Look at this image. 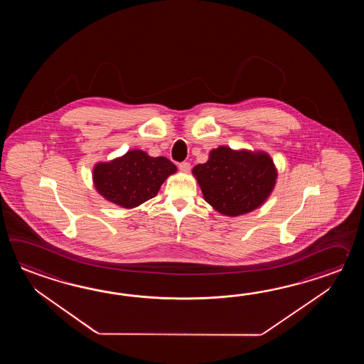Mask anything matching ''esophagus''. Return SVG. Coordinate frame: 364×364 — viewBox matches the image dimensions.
Masks as SVG:
<instances>
[{"instance_id":"obj_1","label":"esophagus","mask_w":364,"mask_h":364,"mask_svg":"<svg viewBox=\"0 0 364 364\" xmlns=\"http://www.w3.org/2000/svg\"><path fill=\"white\" fill-rule=\"evenodd\" d=\"M178 166L179 171H183V173H188V171H190V169H191V164L186 163V161L179 164Z\"/></svg>"}]
</instances>
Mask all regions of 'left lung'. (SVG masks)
I'll use <instances>...</instances> for the list:
<instances>
[{
	"label": "left lung",
	"instance_id": "1",
	"mask_svg": "<svg viewBox=\"0 0 364 364\" xmlns=\"http://www.w3.org/2000/svg\"><path fill=\"white\" fill-rule=\"evenodd\" d=\"M193 174L204 199L225 216H240L259 208L276 185L277 171L264 152L218 147Z\"/></svg>",
	"mask_w": 364,
	"mask_h": 364
}]
</instances>
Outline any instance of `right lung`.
Returning a JSON list of instances; mask_svg holds the SVG:
<instances>
[{
  "label": "right lung",
  "mask_w": 364,
  "mask_h": 364,
  "mask_svg": "<svg viewBox=\"0 0 364 364\" xmlns=\"http://www.w3.org/2000/svg\"><path fill=\"white\" fill-rule=\"evenodd\" d=\"M177 166L166 157H151L132 149L110 163L96 164L93 183L107 200L124 208H134L155 198L160 187Z\"/></svg>",
  "instance_id": "add662e5"
}]
</instances>
